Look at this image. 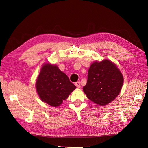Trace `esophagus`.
<instances>
[{"instance_id":"obj_1","label":"esophagus","mask_w":148,"mask_h":148,"mask_svg":"<svg viewBox=\"0 0 148 148\" xmlns=\"http://www.w3.org/2000/svg\"><path fill=\"white\" fill-rule=\"evenodd\" d=\"M75 86H76L77 88H80V82H77L75 83Z\"/></svg>"}]
</instances>
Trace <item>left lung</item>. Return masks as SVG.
I'll return each mask as SVG.
<instances>
[{"mask_svg":"<svg viewBox=\"0 0 148 148\" xmlns=\"http://www.w3.org/2000/svg\"><path fill=\"white\" fill-rule=\"evenodd\" d=\"M123 78L119 69L109 60L95 62L88 71L83 91L94 103L105 106L113 101L122 89Z\"/></svg>","mask_w":148,"mask_h":148,"instance_id":"8db88e82","label":"left lung"}]
</instances>
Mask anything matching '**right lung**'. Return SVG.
Here are the masks:
<instances>
[{"mask_svg": "<svg viewBox=\"0 0 148 148\" xmlns=\"http://www.w3.org/2000/svg\"><path fill=\"white\" fill-rule=\"evenodd\" d=\"M38 94L44 102L57 107L76 88L68 76L56 65L45 64L42 66L36 82Z\"/></svg>", "mask_w": 148, "mask_h": 148, "instance_id": "1", "label": "right lung"}]
</instances>
